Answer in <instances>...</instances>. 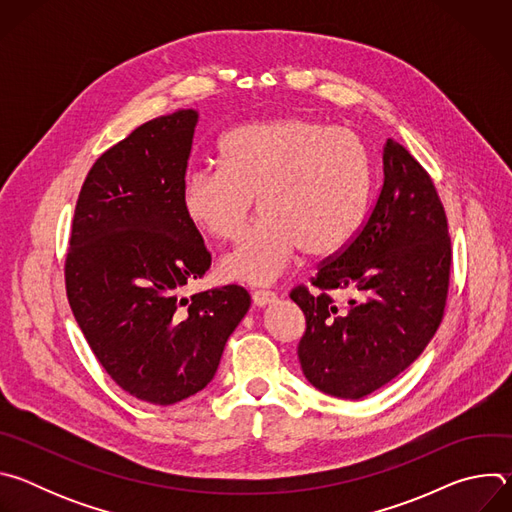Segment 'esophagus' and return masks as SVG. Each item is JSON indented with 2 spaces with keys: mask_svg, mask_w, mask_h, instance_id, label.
<instances>
[{
  "mask_svg": "<svg viewBox=\"0 0 512 512\" xmlns=\"http://www.w3.org/2000/svg\"><path fill=\"white\" fill-rule=\"evenodd\" d=\"M251 298H253L255 306L265 308V306H269V304H273L277 300V294H273V291H267V289H255L253 294H251Z\"/></svg>",
  "mask_w": 512,
  "mask_h": 512,
  "instance_id": "obj_1",
  "label": "esophagus"
}]
</instances>
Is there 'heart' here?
Wrapping results in <instances>:
<instances>
[{
    "label": "heart",
    "instance_id": "obj_1",
    "mask_svg": "<svg viewBox=\"0 0 512 512\" xmlns=\"http://www.w3.org/2000/svg\"><path fill=\"white\" fill-rule=\"evenodd\" d=\"M373 184L371 156L350 129L308 117L251 121L218 139V166L186 172L180 204L202 235H239L257 196L261 218L218 271L229 281L273 283L302 249L340 251L356 235Z\"/></svg>",
    "mask_w": 512,
    "mask_h": 512
}]
</instances>
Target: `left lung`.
<instances>
[{
    "label": "left lung",
    "mask_w": 512,
    "mask_h": 512,
    "mask_svg": "<svg viewBox=\"0 0 512 512\" xmlns=\"http://www.w3.org/2000/svg\"><path fill=\"white\" fill-rule=\"evenodd\" d=\"M452 267L448 218L429 174L395 139L383 148V186L356 237L291 289L306 316L298 356L322 393L360 399L423 352L444 318ZM348 288L340 309L329 298Z\"/></svg>",
    "instance_id": "left-lung-1"
}]
</instances>
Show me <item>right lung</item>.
I'll return each instance as SVG.
<instances>
[{
  "label": "right lung",
  "instance_id": "add662e5",
  "mask_svg": "<svg viewBox=\"0 0 512 512\" xmlns=\"http://www.w3.org/2000/svg\"><path fill=\"white\" fill-rule=\"evenodd\" d=\"M198 111L139 125L91 168L72 218L66 296L91 350L129 395L172 405L202 391L251 296L241 285L192 298L210 253L180 204Z\"/></svg>",
  "mask_w": 512,
  "mask_h": 512
}]
</instances>
